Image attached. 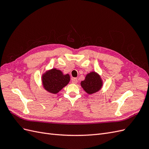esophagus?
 I'll return each mask as SVG.
<instances>
[{"label":"esophagus","instance_id":"esophagus-1","mask_svg":"<svg viewBox=\"0 0 149 149\" xmlns=\"http://www.w3.org/2000/svg\"><path fill=\"white\" fill-rule=\"evenodd\" d=\"M71 82L73 84H76L78 83V79L77 78H73V79H72Z\"/></svg>","mask_w":149,"mask_h":149}]
</instances>
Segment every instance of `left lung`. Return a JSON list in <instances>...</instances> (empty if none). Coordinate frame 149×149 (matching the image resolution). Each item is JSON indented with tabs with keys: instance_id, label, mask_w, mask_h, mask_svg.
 <instances>
[{
	"instance_id": "obj_1",
	"label": "left lung",
	"mask_w": 149,
	"mask_h": 149,
	"mask_svg": "<svg viewBox=\"0 0 149 149\" xmlns=\"http://www.w3.org/2000/svg\"><path fill=\"white\" fill-rule=\"evenodd\" d=\"M103 82L100 75L95 71L87 74L84 80L81 82V87L89 94H93L100 91Z\"/></svg>"
}]
</instances>
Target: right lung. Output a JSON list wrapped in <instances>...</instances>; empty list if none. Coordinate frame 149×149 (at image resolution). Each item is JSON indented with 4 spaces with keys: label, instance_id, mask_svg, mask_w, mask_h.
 Returning <instances> with one entry per match:
<instances>
[{
    "label": "right lung",
    "instance_id": "1",
    "mask_svg": "<svg viewBox=\"0 0 149 149\" xmlns=\"http://www.w3.org/2000/svg\"><path fill=\"white\" fill-rule=\"evenodd\" d=\"M42 81L46 91L52 94H57L69 83L70 76L69 74H64L60 70L53 68L43 74Z\"/></svg>",
    "mask_w": 149,
    "mask_h": 149
}]
</instances>
